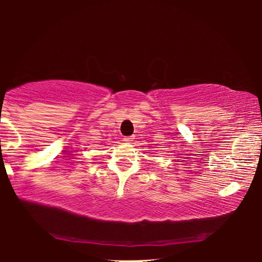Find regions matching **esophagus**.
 <instances>
[{
    "mask_svg": "<svg viewBox=\"0 0 262 262\" xmlns=\"http://www.w3.org/2000/svg\"><path fill=\"white\" fill-rule=\"evenodd\" d=\"M124 141L126 142V143H131L132 141H134V137H132V136H128V137H125L124 138Z\"/></svg>",
    "mask_w": 262,
    "mask_h": 262,
    "instance_id": "esophagus-1",
    "label": "esophagus"
}]
</instances>
